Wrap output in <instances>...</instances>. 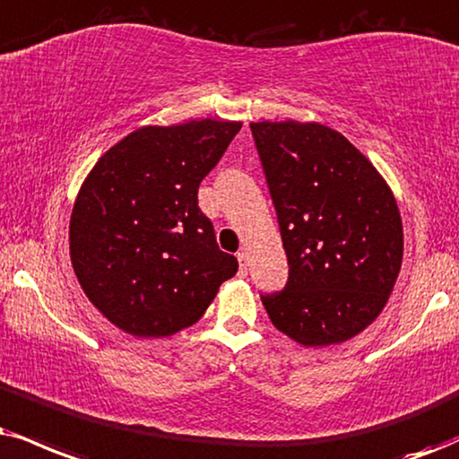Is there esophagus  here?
Listing matches in <instances>:
<instances>
[{
  "instance_id": "1",
  "label": "esophagus",
  "mask_w": 459,
  "mask_h": 459,
  "mask_svg": "<svg viewBox=\"0 0 459 459\" xmlns=\"http://www.w3.org/2000/svg\"><path fill=\"white\" fill-rule=\"evenodd\" d=\"M238 264H240V276L248 274V253L240 251L238 253Z\"/></svg>"
}]
</instances>
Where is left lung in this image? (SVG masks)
<instances>
[{
  "mask_svg": "<svg viewBox=\"0 0 459 459\" xmlns=\"http://www.w3.org/2000/svg\"><path fill=\"white\" fill-rule=\"evenodd\" d=\"M273 195L290 279L262 302L302 347L364 332L385 308L404 253L403 217L364 152L321 123H251Z\"/></svg>",
  "mask_w": 459,
  "mask_h": 459,
  "instance_id": "obj_1",
  "label": "left lung"
}]
</instances>
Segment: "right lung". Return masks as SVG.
<instances>
[{"instance_id": "obj_1", "label": "right lung", "mask_w": 459, "mask_h": 459, "mask_svg": "<svg viewBox=\"0 0 459 459\" xmlns=\"http://www.w3.org/2000/svg\"><path fill=\"white\" fill-rule=\"evenodd\" d=\"M240 121L140 127L110 146L82 180L70 217V259L84 296L138 338L197 324L238 270L197 206Z\"/></svg>"}]
</instances>
